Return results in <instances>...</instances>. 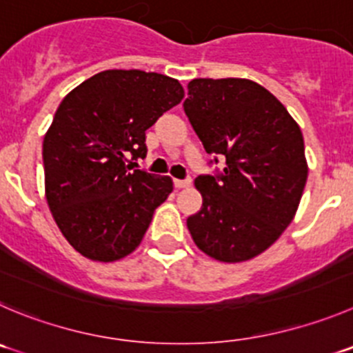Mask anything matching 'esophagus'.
I'll return each mask as SVG.
<instances>
[{
  "label": "esophagus",
  "mask_w": 353,
  "mask_h": 353,
  "mask_svg": "<svg viewBox=\"0 0 353 353\" xmlns=\"http://www.w3.org/2000/svg\"><path fill=\"white\" fill-rule=\"evenodd\" d=\"M190 180H174V187L176 189H187V187H190Z\"/></svg>",
  "instance_id": "34e87169"
}]
</instances>
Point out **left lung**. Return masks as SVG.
I'll return each mask as SVG.
<instances>
[{
    "instance_id": "8db88e82",
    "label": "left lung",
    "mask_w": 353,
    "mask_h": 353,
    "mask_svg": "<svg viewBox=\"0 0 353 353\" xmlns=\"http://www.w3.org/2000/svg\"><path fill=\"white\" fill-rule=\"evenodd\" d=\"M183 110L218 176H197L201 211L187 218L194 243L223 263L258 256L293 221L308 176L301 130L267 88L243 78H197Z\"/></svg>"
}]
</instances>
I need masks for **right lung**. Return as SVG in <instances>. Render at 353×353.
<instances>
[{
	"instance_id": "1",
	"label": "right lung",
	"mask_w": 353,
	"mask_h": 353,
	"mask_svg": "<svg viewBox=\"0 0 353 353\" xmlns=\"http://www.w3.org/2000/svg\"><path fill=\"white\" fill-rule=\"evenodd\" d=\"M183 95L164 74L109 69L60 102L43 140L45 196L83 256L107 263L140 246L173 180L133 170V159L145 156V132Z\"/></svg>"
}]
</instances>
